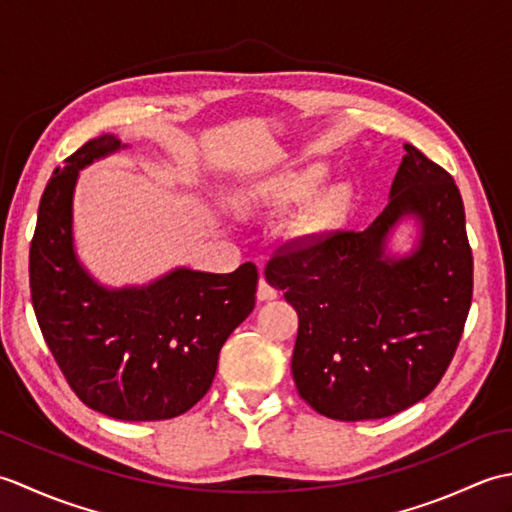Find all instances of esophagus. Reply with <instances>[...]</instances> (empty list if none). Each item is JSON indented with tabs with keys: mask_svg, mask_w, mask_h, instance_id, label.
Listing matches in <instances>:
<instances>
[{
	"mask_svg": "<svg viewBox=\"0 0 512 512\" xmlns=\"http://www.w3.org/2000/svg\"><path fill=\"white\" fill-rule=\"evenodd\" d=\"M279 292L268 284V281L262 277L259 279V288H257V299L259 301H270V299H277Z\"/></svg>",
	"mask_w": 512,
	"mask_h": 512,
	"instance_id": "obj_1",
	"label": "esophagus"
}]
</instances>
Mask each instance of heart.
<instances>
[{
	"instance_id": "heart-1",
	"label": "heart",
	"mask_w": 512,
	"mask_h": 512,
	"mask_svg": "<svg viewBox=\"0 0 512 512\" xmlns=\"http://www.w3.org/2000/svg\"><path fill=\"white\" fill-rule=\"evenodd\" d=\"M323 178V171L319 167H312L297 173V176H292L284 187H281V198L284 200H301L310 195L314 189H317V184ZM343 193L341 191H334L330 195H325L321 202H317L312 206V211L306 215V222H303V228L306 231H321V228L330 226L336 217L341 215L343 211Z\"/></svg>"
}]
</instances>
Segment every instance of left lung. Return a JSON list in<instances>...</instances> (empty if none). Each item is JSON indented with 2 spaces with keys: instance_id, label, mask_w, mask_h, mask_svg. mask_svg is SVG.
I'll return each instance as SVG.
<instances>
[{
  "instance_id": "left-lung-1",
  "label": "left lung",
  "mask_w": 512,
  "mask_h": 512,
  "mask_svg": "<svg viewBox=\"0 0 512 512\" xmlns=\"http://www.w3.org/2000/svg\"><path fill=\"white\" fill-rule=\"evenodd\" d=\"M391 200L365 231L290 239L266 279L299 314L292 378L321 416L378 420L416 405L453 361L473 297L464 204L449 171L405 145ZM423 222L419 248L387 260L400 216Z\"/></svg>"
}]
</instances>
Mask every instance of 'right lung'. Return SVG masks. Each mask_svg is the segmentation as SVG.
I'll return each instance as SVG.
<instances>
[{
	"mask_svg": "<svg viewBox=\"0 0 512 512\" xmlns=\"http://www.w3.org/2000/svg\"><path fill=\"white\" fill-rule=\"evenodd\" d=\"M121 147L88 140L63 160L41 195L30 242V295L61 374L83 405L116 420H169L211 389L224 341L255 308L259 273L180 268L147 288L105 290L72 248V191L79 169Z\"/></svg>",
	"mask_w": 512,
	"mask_h": 512,
	"instance_id": "1",
	"label": "right lung"
}]
</instances>
